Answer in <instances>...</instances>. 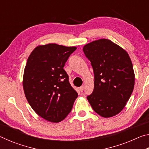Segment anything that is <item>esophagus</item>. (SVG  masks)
Here are the masks:
<instances>
[{"label":"esophagus","mask_w":149,"mask_h":149,"mask_svg":"<svg viewBox=\"0 0 149 149\" xmlns=\"http://www.w3.org/2000/svg\"><path fill=\"white\" fill-rule=\"evenodd\" d=\"M84 86H81V87H79V91H80L81 92H83V91H84Z\"/></svg>","instance_id":"34e87169"}]
</instances>
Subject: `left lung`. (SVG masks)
I'll use <instances>...</instances> for the list:
<instances>
[{
    "label": "left lung",
    "instance_id": "1",
    "mask_svg": "<svg viewBox=\"0 0 149 149\" xmlns=\"http://www.w3.org/2000/svg\"><path fill=\"white\" fill-rule=\"evenodd\" d=\"M83 50L95 75L94 89L88 101L100 116H114L125 107L134 88L135 73L129 54L106 39L85 45Z\"/></svg>",
    "mask_w": 149,
    "mask_h": 149
}]
</instances>
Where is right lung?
<instances>
[{
  "label": "right lung",
  "mask_w": 149,
  "mask_h": 149,
  "mask_svg": "<svg viewBox=\"0 0 149 149\" xmlns=\"http://www.w3.org/2000/svg\"><path fill=\"white\" fill-rule=\"evenodd\" d=\"M76 49L56 43L40 45L27 58L22 82L26 99L39 116L50 122L64 120L78 97L63 68Z\"/></svg>",
  "instance_id": "1"
}]
</instances>
